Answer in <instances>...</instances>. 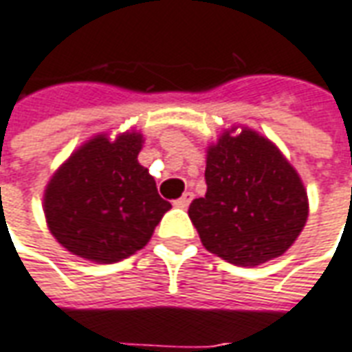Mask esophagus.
Here are the masks:
<instances>
[{"instance_id":"1","label":"esophagus","mask_w":352,"mask_h":352,"mask_svg":"<svg viewBox=\"0 0 352 352\" xmlns=\"http://www.w3.org/2000/svg\"><path fill=\"white\" fill-rule=\"evenodd\" d=\"M192 196H194L192 192H184L179 200L173 201V206H175V208H181V210H186V208H188V204L192 201Z\"/></svg>"}]
</instances>
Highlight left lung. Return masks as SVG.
Returning <instances> with one entry per match:
<instances>
[{"instance_id": "1", "label": "left lung", "mask_w": 352, "mask_h": 352, "mask_svg": "<svg viewBox=\"0 0 352 352\" xmlns=\"http://www.w3.org/2000/svg\"><path fill=\"white\" fill-rule=\"evenodd\" d=\"M236 127L208 146V192L188 217L208 252L238 267H255L289 250L309 217L301 177L276 144Z\"/></svg>"}]
</instances>
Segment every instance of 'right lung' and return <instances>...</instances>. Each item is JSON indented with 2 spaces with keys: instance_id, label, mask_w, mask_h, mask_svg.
<instances>
[{
  "instance_id": "obj_1",
  "label": "right lung",
  "mask_w": 352,
  "mask_h": 352,
  "mask_svg": "<svg viewBox=\"0 0 352 352\" xmlns=\"http://www.w3.org/2000/svg\"><path fill=\"white\" fill-rule=\"evenodd\" d=\"M141 133L95 135L45 186L43 211L56 242L95 263H118L148 244L171 204L139 164Z\"/></svg>"
}]
</instances>
